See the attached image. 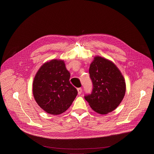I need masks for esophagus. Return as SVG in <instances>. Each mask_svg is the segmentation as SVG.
Returning <instances> with one entry per match:
<instances>
[{"mask_svg": "<svg viewBox=\"0 0 154 154\" xmlns=\"http://www.w3.org/2000/svg\"><path fill=\"white\" fill-rule=\"evenodd\" d=\"M77 91H78V94H80L82 93V89L81 88H77Z\"/></svg>", "mask_w": 154, "mask_h": 154, "instance_id": "1", "label": "esophagus"}]
</instances>
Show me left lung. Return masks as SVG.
Here are the masks:
<instances>
[{
  "instance_id": "1",
  "label": "left lung",
  "mask_w": 154,
  "mask_h": 154,
  "mask_svg": "<svg viewBox=\"0 0 154 154\" xmlns=\"http://www.w3.org/2000/svg\"><path fill=\"white\" fill-rule=\"evenodd\" d=\"M93 83L91 93L85 96L94 111L101 115L115 109L125 93V82L121 71L111 61L96 56L89 69Z\"/></svg>"
}]
</instances>
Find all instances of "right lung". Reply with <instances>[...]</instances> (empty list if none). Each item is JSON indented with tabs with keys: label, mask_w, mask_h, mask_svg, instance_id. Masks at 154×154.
<instances>
[{
	"label": "right lung",
	"mask_w": 154,
	"mask_h": 154,
	"mask_svg": "<svg viewBox=\"0 0 154 154\" xmlns=\"http://www.w3.org/2000/svg\"><path fill=\"white\" fill-rule=\"evenodd\" d=\"M69 79L63 60H52L41 66L34 78L33 94L43 110L57 115L69 108L77 95Z\"/></svg>",
	"instance_id": "right-lung-1"
}]
</instances>
